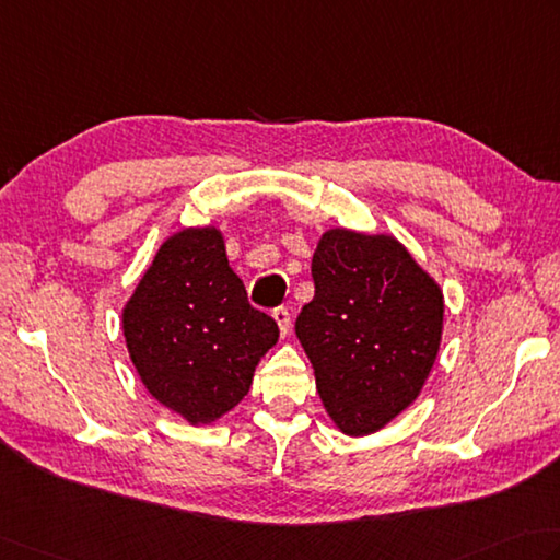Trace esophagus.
Returning a JSON list of instances; mask_svg holds the SVG:
<instances>
[{
  "instance_id": "esophagus-1",
  "label": "esophagus",
  "mask_w": 560,
  "mask_h": 560,
  "mask_svg": "<svg viewBox=\"0 0 560 560\" xmlns=\"http://www.w3.org/2000/svg\"><path fill=\"white\" fill-rule=\"evenodd\" d=\"M271 315H273V320H277L281 335L287 337V335H289V327H291V313H289L287 308H283V305H279V308L271 311Z\"/></svg>"
}]
</instances>
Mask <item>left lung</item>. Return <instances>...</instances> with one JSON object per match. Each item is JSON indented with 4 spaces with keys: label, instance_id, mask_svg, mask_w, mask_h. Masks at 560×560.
I'll return each mask as SVG.
<instances>
[{
    "label": "left lung",
    "instance_id": "8db88e82",
    "mask_svg": "<svg viewBox=\"0 0 560 560\" xmlns=\"http://www.w3.org/2000/svg\"><path fill=\"white\" fill-rule=\"evenodd\" d=\"M295 320L315 386L349 436L378 432L420 396L442 342L444 295L396 237L332 228Z\"/></svg>",
    "mask_w": 560,
    "mask_h": 560
}]
</instances>
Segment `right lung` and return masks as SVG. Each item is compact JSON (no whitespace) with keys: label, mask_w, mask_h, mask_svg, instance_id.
<instances>
[{"label":"right lung","mask_w":560,"mask_h":560,"mask_svg":"<svg viewBox=\"0 0 560 560\" xmlns=\"http://www.w3.org/2000/svg\"><path fill=\"white\" fill-rule=\"evenodd\" d=\"M124 337L142 386L191 424H208L247 396L279 325L252 308L213 225L162 243L124 308Z\"/></svg>","instance_id":"add662e5"}]
</instances>
